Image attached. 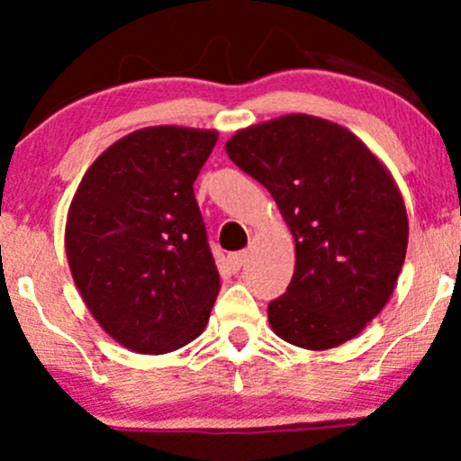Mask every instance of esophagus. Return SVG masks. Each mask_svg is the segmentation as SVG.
<instances>
[{"instance_id":"34e87169","label":"esophagus","mask_w":461,"mask_h":461,"mask_svg":"<svg viewBox=\"0 0 461 461\" xmlns=\"http://www.w3.org/2000/svg\"><path fill=\"white\" fill-rule=\"evenodd\" d=\"M248 260V252H232L229 254V265L232 267V271H240Z\"/></svg>"}]
</instances>
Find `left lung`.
Here are the masks:
<instances>
[{
	"mask_svg": "<svg viewBox=\"0 0 461 461\" xmlns=\"http://www.w3.org/2000/svg\"><path fill=\"white\" fill-rule=\"evenodd\" d=\"M226 153L271 192L294 240L293 280L267 308L274 333L308 350L357 338L387 305L406 258L393 175L348 128L305 113L237 130Z\"/></svg>",
	"mask_w": 461,
	"mask_h": 461,
	"instance_id": "left-lung-1",
	"label": "left lung"
}]
</instances>
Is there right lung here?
Wrapping results in <instances>:
<instances>
[{
  "label": "right lung",
  "instance_id": "obj_1",
  "mask_svg": "<svg viewBox=\"0 0 461 461\" xmlns=\"http://www.w3.org/2000/svg\"><path fill=\"white\" fill-rule=\"evenodd\" d=\"M218 132L134 130L95 158L66 218L72 280L95 322L140 355H164L204 331L220 274L194 198Z\"/></svg>",
  "mask_w": 461,
  "mask_h": 461
}]
</instances>
